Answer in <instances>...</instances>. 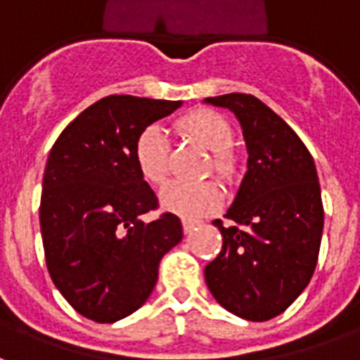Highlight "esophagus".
<instances>
[{"label":"esophagus","instance_id":"34e87169","mask_svg":"<svg viewBox=\"0 0 360 360\" xmlns=\"http://www.w3.org/2000/svg\"><path fill=\"white\" fill-rule=\"evenodd\" d=\"M198 224H200L198 219L183 218V231H185V233H191V231H193V229H195V227L198 226Z\"/></svg>","mask_w":360,"mask_h":360}]
</instances>
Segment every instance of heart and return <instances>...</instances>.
I'll use <instances>...</instances> for the list:
<instances>
[{
    "instance_id": "b5f03b06",
    "label": "heart",
    "mask_w": 360,
    "mask_h": 360,
    "mask_svg": "<svg viewBox=\"0 0 360 360\" xmlns=\"http://www.w3.org/2000/svg\"><path fill=\"white\" fill-rule=\"evenodd\" d=\"M177 129L200 142L204 148L212 150V165L221 179L233 177L237 162L229 150L233 144V127L224 115L212 110L193 111L181 119ZM133 158L142 179L148 181L150 185H162L169 172V141L164 129L158 125L144 127L134 141ZM221 198V188L212 181L195 185L173 181L160 193L162 208L183 218H198L216 210Z\"/></svg>"
}]
</instances>
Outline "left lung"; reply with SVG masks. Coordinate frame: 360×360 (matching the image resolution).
Wrapping results in <instances>:
<instances>
[{
	"label": "left lung",
	"mask_w": 360,
	"mask_h": 360,
	"mask_svg": "<svg viewBox=\"0 0 360 360\" xmlns=\"http://www.w3.org/2000/svg\"><path fill=\"white\" fill-rule=\"evenodd\" d=\"M206 103L239 119L249 152L247 173L227 208L219 255L204 268L214 299L235 316L264 322L304 291L314 274L324 206L314 160L278 113L252 94H224Z\"/></svg>",
	"instance_id": "1"
}]
</instances>
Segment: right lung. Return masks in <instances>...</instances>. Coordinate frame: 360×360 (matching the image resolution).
<instances>
[{
    "mask_svg": "<svg viewBox=\"0 0 360 360\" xmlns=\"http://www.w3.org/2000/svg\"><path fill=\"white\" fill-rule=\"evenodd\" d=\"M183 102L105 96L65 127L42 181L40 231L59 293L79 314L111 324L141 309L165 252L183 239L177 216L162 214L136 169L133 146L144 127Z\"/></svg>",
    "mask_w": 360,
    "mask_h": 360,
    "instance_id": "obj_1",
    "label": "right lung"
}]
</instances>
